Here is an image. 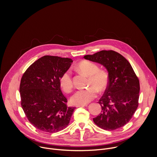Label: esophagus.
<instances>
[{
    "label": "esophagus",
    "mask_w": 157,
    "mask_h": 157,
    "mask_svg": "<svg viewBox=\"0 0 157 157\" xmlns=\"http://www.w3.org/2000/svg\"><path fill=\"white\" fill-rule=\"evenodd\" d=\"M86 106H87V104H86V105H78L76 107H86Z\"/></svg>",
    "instance_id": "obj_1"
}]
</instances>
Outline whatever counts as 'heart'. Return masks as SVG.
Segmentation results:
<instances>
[{"instance_id": "b5f03b06", "label": "heart", "mask_w": 157, "mask_h": 157, "mask_svg": "<svg viewBox=\"0 0 157 157\" xmlns=\"http://www.w3.org/2000/svg\"><path fill=\"white\" fill-rule=\"evenodd\" d=\"M81 73L89 77V88L76 91L71 98V102L74 105H84L90 102L96 98L98 90L104 91L107 88L109 81L108 71L104 69H99L97 64L90 61H82L76 66ZM61 88L66 93H70L73 88V81L70 70L64 72L59 78Z\"/></svg>"}]
</instances>
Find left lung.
<instances>
[{
  "mask_svg": "<svg viewBox=\"0 0 157 157\" xmlns=\"http://www.w3.org/2000/svg\"><path fill=\"white\" fill-rule=\"evenodd\" d=\"M84 58L103 65L109 75L104 94L99 101L101 113L93 119L100 128H119L132 119L139 105L140 83L130 63L113 50H102Z\"/></svg>",
  "mask_w": 157,
  "mask_h": 157,
  "instance_id": "8db88e82",
  "label": "left lung"
}]
</instances>
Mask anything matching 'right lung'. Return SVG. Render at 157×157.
<instances>
[{
	"mask_svg": "<svg viewBox=\"0 0 157 157\" xmlns=\"http://www.w3.org/2000/svg\"><path fill=\"white\" fill-rule=\"evenodd\" d=\"M73 60L44 56L32 64L21 77V105L29 122L40 130L55 133L70 123L75 107L67 105L59 78Z\"/></svg>",
	"mask_w": 157,
	"mask_h": 157,
	"instance_id": "obj_1",
	"label": "right lung"
}]
</instances>
